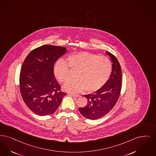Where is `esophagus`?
Returning <instances> with one entry per match:
<instances>
[{
  "mask_svg": "<svg viewBox=\"0 0 156 156\" xmlns=\"http://www.w3.org/2000/svg\"><path fill=\"white\" fill-rule=\"evenodd\" d=\"M70 94L73 96H74V97H76V98H78V97H80L81 96L79 95V94Z\"/></svg>",
  "mask_w": 156,
  "mask_h": 156,
  "instance_id": "34e87169",
  "label": "esophagus"
}]
</instances>
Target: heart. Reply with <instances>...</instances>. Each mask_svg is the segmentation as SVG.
I'll return each mask as SVG.
<instances>
[{
    "mask_svg": "<svg viewBox=\"0 0 156 156\" xmlns=\"http://www.w3.org/2000/svg\"><path fill=\"white\" fill-rule=\"evenodd\" d=\"M67 61L57 60L53 73L58 81L65 83L70 77L69 69L76 71V79L69 81L64 87L69 92L79 93L84 89L87 92H96L106 85L112 73V62L106 56L82 51L69 56Z\"/></svg>",
    "mask_w": 156,
    "mask_h": 156,
    "instance_id": "obj_1",
    "label": "heart"
}]
</instances>
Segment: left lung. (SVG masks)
Masks as SVG:
<instances>
[{
    "label": "left lung",
    "instance_id": "left-lung-1",
    "mask_svg": "<svg viewBox=\"0 0 156 156\" xmlns=\"http://www.w3.org/2000/svg\"><path fill=\"white\" fill-rule=\"evenodd\" d=\"M112 62V73L106 85L100 90L85 95L87 105L79 108L81 114L85 118L95 120L100 119L110 112L115 105L121 94L122 87L121 69L117 58L109 51Z\"/></svg>",
    "mask_w": 156,
    "mask_h": 156
}]
</instances>
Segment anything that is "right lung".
Segmentation results:
<instances>
[{
    "label": "right lung",
    "instance_id": "obj_1",
    "mask_svg": "<svg viewBox=\"0 0 156 156\" xmlns=\"http://www.w3.org/2000/svg\"><path fill=\"white\" fill-rule=\"evenodd\" d=\"M66 48L45 44L26 57L20 74V90L25 105L40 116L55 112L67 94L61 90L53 73L56 60Z\"/></svg>",
    "mask_w": 156,
    "mask_h": 156
}]
</instances>
